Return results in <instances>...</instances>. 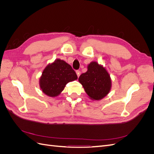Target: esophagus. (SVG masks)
<instances>
[{
  "instance_id": "1",
  "label": "esophagus",
  "mask_w": 154,
  "mask_h": 154,
  "mask_svg": "<svg viewBox=\"0 0 154 154\" xmlns=\"http://www.w3.org/2000/svg\"><path fill=\"white\" fill-rule=\"evenodd\" d=\"M76 74H77L78 77H79V76H80V71H76Z\"/></svg>"
}]
</instances>
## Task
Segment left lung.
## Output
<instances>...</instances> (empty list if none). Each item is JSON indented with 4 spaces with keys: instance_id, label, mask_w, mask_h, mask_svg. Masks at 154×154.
Wrapping results in <instances>:
<instances>
[{
    "instance_id": "1",
    "label": "left lung",
    "mask_w": 154,
    "mask_h": 154,
    "mask_svg": "<svg viewBox=\"0 0 154 154\" xmlns=\"http://www.w3.org/2000/svg\"><path fill=\"white\" fill-rule=\"evenodd\" d=\"M78 81L92 100H102L111 90L112 80L109 73L105 67L96 61L88 65L87 72L81 74Z\"/></svg>"
}]
</instances>
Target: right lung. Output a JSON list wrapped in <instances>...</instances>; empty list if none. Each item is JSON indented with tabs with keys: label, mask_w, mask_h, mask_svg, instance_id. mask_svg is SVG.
Masks as SVG:
<instances>
[{
	"label": "right lung",
	"mask_w": 154,
	"mask_h": 154,
	"mask_svg": "<svg viewBox=\"0 0 154 154\" xmlns=\"http://www.w3.org/2000/svg\"><path fill=\"white\" fill-rule=\"evenodd\" d=\"M78 79L71 66L57 59L45 67L40 78V88L45 95L54 97L60 94L67 83Z\"/></svg>",
	"instance_id": "right-lung-1"
}]
</instances>
